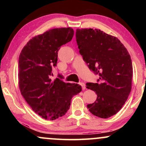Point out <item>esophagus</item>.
Returning a JSON list of instances; mask_svg holds the SVG:
<instances>
[{
	"label": "esophagus",
	"instance_id": "34e87169",
	"mask_svg": "<svg viewBox=\"0 0 146 146\" xmlns=\"http://www.w3.org/2000/svg\"><path fill=\"white\" fill-rule=\"evenodd\" d=\"M80 84L81 85L82 87V89L84 90L85 88H86V85H85V84L83 82H80Z\"/></svg>",
	"mask_w": 146,
	"mask_h": 146
}]
</instances>
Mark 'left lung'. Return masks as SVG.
<instances>
[{
	"label": "left lung",
	"instance_id": "1",
	"mask_svg": "<svg viewBox=\"0 0 146 146\" xmlns=\"http://www.w3.org/2000/svg\"><path fill=\"white\" fill-rule=\"evenodd\" d=\"M76 41L88 68L100 77L97 83H86V88L98 95L87 108L95 116L108 118L121 110L130 95L132 78L130 54L116 37L98 29H78Z\"/></svg>",
	"mask_w": 146,
	"mask_h": 146
}]
</instances>
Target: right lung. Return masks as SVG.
Returning a JSON list of instances; mask_svg holds the SVG:
<instances>
[{
  "mask_svg": "<svg viewBox=\"0 0 146 146\" xmlns=\"http://www.w3.org/2000/svg\"><path fill=\"white\" fill-rule=\"evenodd\" d=\"M74 35L71 27L57 28L33 37L23 47L18 60V84L21 95L32 110L45 119L62 117L71 99L82 91L78 84L52 80L58 52Z\"/></svg>",
  "mask_w": 146,
  "mask_h": 146,
  "instance_id": "obj_1",
  "label": "right lung"
}]
</instances>
